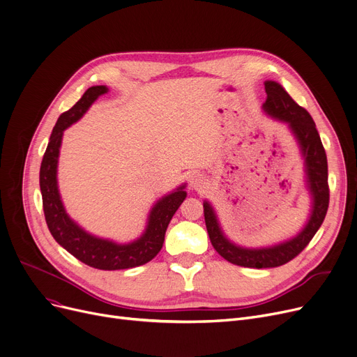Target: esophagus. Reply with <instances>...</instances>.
<instances>
[{
  "mask_svg": "<svg viewBox=\"0 0 357 357\" xmlns=\"http://www.w3.org/2000/svg\"><path fill=\"white\" fill-rule=\"evenodd\" d=\"M205 185V178L201 174H192L190 176V186L192 190H201Z\"/></svg>",
  "mask_w": 357,
  "mask_h": 357,
  "instance_id": "esophagus-1",
  "label": "esophagus"
}]
</instances>
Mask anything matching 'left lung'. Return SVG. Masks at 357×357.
I'll return each instance as SVG.
<instances>
[{
  "instance_id": "1",
  "label": "left lung",
  "mask_w": 357,
  "mask_h": 357,
  "mask_svg": "<svg viewBox=\"0 0 357 357\" xmlns=\"http://www.w3.org/2000/svg\"><path fill=\"white\" fill-rule=\"evenodd\" d=\"M265 91L268 97L261 108L272 119L288 124L304 159L305 183L311 197V211L304 229L296 236L272 246L243 248L227 238L213 205L208 201H204L205 226H207L211 245L218 255L233 265L256 269L282 266L301 253L321 227L330 199L327 156L312 117L305 108L299 107L289 97V93L280 84L266 81Z\"/></svg>"
}]
</instances>
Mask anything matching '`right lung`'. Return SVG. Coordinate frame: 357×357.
Wrapping results in <instances>:
<instances>
[{
  "label": "right lung",
  "mask_w": 357,
  "mask_h": 357,
  "mask_svg": "<svg viewBox=\"0 0 357 357\" xmlns=\"http://www.w3.org/2000/svg\"><path fill=\"white\" fill-rule=\"evenodd\" d=\"M108 92L105 85L91 86L82 98L58 119L40 166V191L47 227L53 238L85 265L101 271L136 268L152 260L162 249L166 229L186 198L185 183L155 202L143 234L130 243L101 238L84 230L66 213L58 188V162L63 131L77 123L98 97Z\"/></svg>",
  "instance_id": "add662e5"
}]
</instances>
